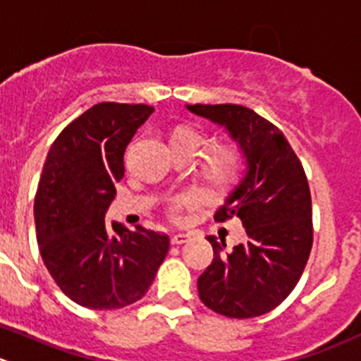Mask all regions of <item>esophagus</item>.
<instances>
[{
    "mask_svg": "<svg viewBox=\"0 0 361 361\" xmlns=\"http://www.w3.org/2000/svg\"><path fill=\"white\" fill-rule=\"evenodd\" d=\"M187 240H188L187 233H176V235H173V238H171V242H173L174 245H181V244H185Z\"/></svg>",
    "mask_w": 361,
    "mask_h": 361,
    "instance_id": "esophagus-1",
    "label": "esophagus"
}]
</instances>
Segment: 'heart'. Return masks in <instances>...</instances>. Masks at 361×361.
I'll return each mask as SVG.
<instances>
[{
  "instance_id": "heart-1",
  "label": "heart",
  "mask_w": 361,
  "mask_h": 361,
  "mask_svg": "<svg viewBox=\"0 0 361 361\" xmlns=\"http://www.w3.org/2000/svg\"><path fill=\"white\" fill-rule=\"evenodd\" d=\"M210 140L204 133L194 130V128H178L173 135V147H185L200 157L208 147ZM208 174L212 180L221 187H228L233 183L238 176V157L230 149H217L208 160ZM192 203L190 196H180L171 204V212L176 214L183 207Z\"/></svg>"
}]
</instances>
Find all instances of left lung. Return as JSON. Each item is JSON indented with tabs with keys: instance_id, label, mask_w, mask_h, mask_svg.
<instances>
[{
	"instance_id": "obj_1",
	"label": "left lung",
	"mask_w": 361,
	"mask_h": 361,
	"mask_svg": "<svg viewBox=\"0 0 361 361\" xmlns=\"http://www.w3.org/2000/svg\"><path fill=\"white\" fill-rule=\"evenodd\" d=\"M228 131L245 171L215 221L238 217L245 242L226 251L208 235L214 260L197 279L204 306L235 319L258 317L287 299L301 278L313 242L312 196L301 161L285 135L242 104H187Z\"/></svg>"
}]
</instances>
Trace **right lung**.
Segmentation results:
<instances>
[{"label":"right lung","instance_id":"1","mask_svg":"<svg viewBox=\"0 0 361 361\" xmlns=\"http://www.w3.org/2000/svg\"><path fill=\"white\" fill-rule=\"evenodd\" d=\"M153 112L147 104H94L63 128L44 161L33 204L40 257L60 290L85 308L139 301L169 251L165 233L104 222L128 144Z\"/></svg>","mask_w":361,"mask_h":361}]
</instances>
